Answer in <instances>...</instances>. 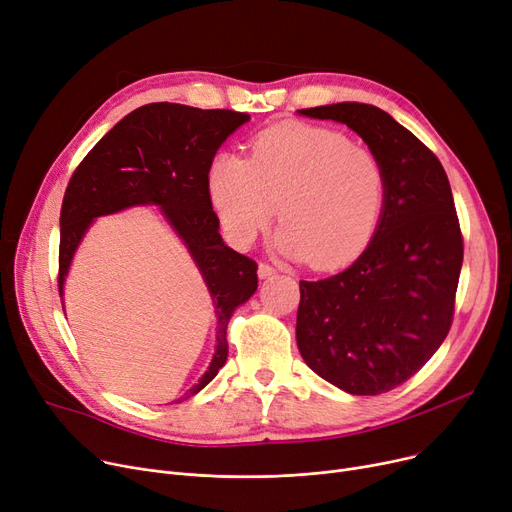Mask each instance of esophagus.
Instances as JSON below:
<instances>
[{"mask_svg":"<svg viewBox=\"0 0 512 512\" xmlns=\"http://www.w3.org/2000/svg\"><path fill=\"white\" fill-rule=\"evenodd\" d=\"M257 274H259L261 280H265V278H272V276L276 274V270H274V267H272L270 263H259Z\"/></svg>","mask_w":512,"mask_h":512,"instance_id":"1","label":"esophagus"}]
</instances>
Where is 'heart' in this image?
Masks as SVG:
<instances>
[{"label": "heart", "instance_id": "heart-1", "mask_svg": "<svg viewBox=\"0 0 512 512\" xmlns=\"http://www.w3.org/2000/svg\"><path fill=\"white\" fill-rule=\"evenodd\" d=\"M207 191L234 245L249 247L278 211V249L315 270H336L359 259L378 232L386 172L378 155L340 130L280 124L259 134L249 157L215 155Z\"/></svg>", "mask_w": 512, "mask_h": 512}]
</instances>
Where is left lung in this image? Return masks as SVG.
I'll return each instance as SVG.
<instances>
[{"instance_id": "8db88e82", "label": "left lung", "mask_w": 512, "mask_h": 512, "mask_svg": "<svg viewBox=\"0 0 512 512\" xmlns=\"http://www.w3.org/2000/svg\"><path fill=\"white\" fill-rule=\"evenodd\" d=\"M355 130L386 172V207L369 247L348 270L301 280L297 344L336 388L375 396L415 375L444 342L463 265V236L440 159L369 103L299 110Z\"/></svg>"}]
</instances>
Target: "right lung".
<instances>
[{"instance_id":"right-lung-1","label":"right lung","mask_w":512,"mask_h":512,"mask_svg":"<svg viewBox=\"0 0 512 512\" xmlns=\"http://www.w3.org/2000/svg\"><path fill=\"white\" fill-rule=\"evenodd\" d=\"M249 120V114L232 110L147 103L122 118L80 161L62 203L60 297L80 240L99 215L157 205L186 245L215 305L218 344L203 378L184 398L203 390L224 367L228 321L257 290V263L222 240L220 220L207 191V170L215 153Z\"/></svg>"}]
</instances>
